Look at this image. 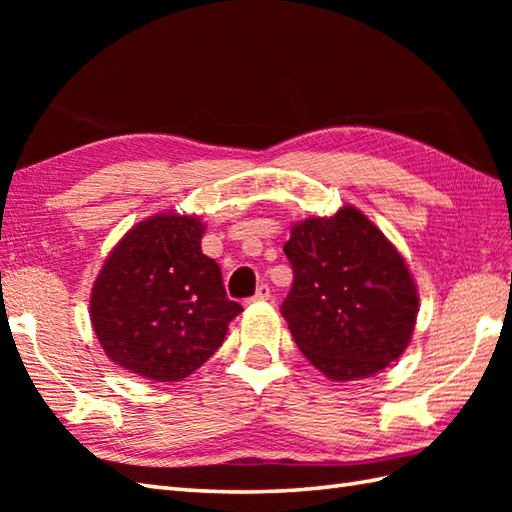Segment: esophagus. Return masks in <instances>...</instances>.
Instances as JSON below:
<instances>
[{
  "mask_svg": "<svg viewBox=\"0 0 512 512\" xmlns=\"http://www.w3.org/2000/svg\"><path fill=\"white\" fill-rule=\"evenodd\" d=\"M268 299H270V288H268V284H262L248 301H268Z\"/></svg>",
  "mask_w": 512,
  "mask_h": 512,
  "instance_id": "1",
  "label": "esophagus"
}]
</instances>
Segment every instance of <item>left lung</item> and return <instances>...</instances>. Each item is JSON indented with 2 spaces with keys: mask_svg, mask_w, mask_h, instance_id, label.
Returning a JSON list of instances; mask_svg holds the SVG:
<instances>
[{
  "mask_svg": "<svg viewBox=\"0 0 512 512\" xmlns=\"http://www.w3.org/2000/svg\"><path fill=\"white\" fill-rule=\"evenodd\" d=\"M292 288L281 303L292 339L332 380L372 376L407 350L418 292L405 259L354 209L292 228Z\"/></svg>",
  "mask_w": 512,
  "mask_h": 512,
  "instance_id": "left-lung-1",
  "label": "left lung"
}]
</instances>
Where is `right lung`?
<instances>
[{"instance_id":"add662e5","label":"right lung","mask_w":512,"mask_h":512,"mask_svg":"<svg viewBox=\"0 0 512 512\" xmlns=\"http://www.w3.org/2000/svg\"><path fill=\"white\" fill-rule=\"evenodd\" d=\"M198 217L162 213L134 226L96 277L90 317L116 365L178 383L224 343L244 308L226 297L222 270L202 253Z\"/></svg>"}]
</instances>
